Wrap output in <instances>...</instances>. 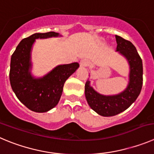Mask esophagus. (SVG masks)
Listing matches in <instances>:
<instances>
[{
	"label": "esophagus",
	"mask_w": 154,
	"mask_h": 154,
	"mask_svg": "<svg viewBox=\"0 0 154 154\" xmlns=\"http://www.w3.org/2000/svg\"><path fill=\"white\" fill-rule=\"evenodd\" d=\"M80 64L81 66L86 67V66H88L89 64H90V62H89L88 60H87V59H82L81 61H80Z\"/></svg>",
	"instance_id": "34e87169"
}]
</instances>
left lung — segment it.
Segmentation results:
<instances>
[{
  "label": "left lung",
  "mask_w": 154,
  "mask_h": 154,
  "mask_svg": "<svg viewBox=\"0 0 154 154\" xmlns=\"http://www.w3.org/2000/svg\"><path fill=\"white\" fill-rule=\"evenodd\" d=\"M116 51L127 58L130 65L129 83L125 91L116 96H103L90 87V81L85 84V96L89 106L103 116H113L125 111L137 100L143 84V64L135 46L128 40L116 35Z\"/></svg>",
  "instance_id": "obj_1"
}]
</instances>
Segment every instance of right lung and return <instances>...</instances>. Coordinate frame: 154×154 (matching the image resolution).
Instances as JSON below:
<instances>
[{
  "mask_svg": "<svg viewBox=\"0 0 154 154\" xmlns=\"http://www.w3.org/2000/svg\"><path fill=\"white\" fill-rule=\"evenodd\" d=\"M55 36L58 33L54 32L33 34L19 43L11 56L9 77L13 91L29 109L36 112H45L57 106L66 80L80 66L77 62L63 64L42 78L32 77L30 52L35 39Z\"/></svg>",
  "mask_w": 154,
  "mask_h": 154,
  "instance_id": "add662e5",
  "label": "right lung"
}]
</instances>
